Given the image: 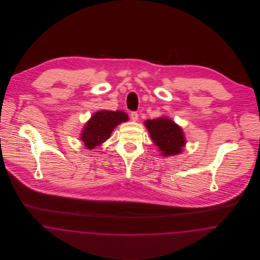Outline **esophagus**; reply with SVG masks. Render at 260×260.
<instances>
[{
	"instance_id": "1",
	"label": "esophagus",
	"mask_w": 260,
	"mask_h": 260,
	"mask_svg": "<svg viewBox=\"0 0 260 260\" xmlns=\"http://www.w3.org/2000/svg\"><path fill=\"white\" fill-rule=\"evenodd\" d=\"M131 119H132L134 122H136V121L138 120V114H137L136 112H132V113H131Z\"/></svg>"
}]
</instances>
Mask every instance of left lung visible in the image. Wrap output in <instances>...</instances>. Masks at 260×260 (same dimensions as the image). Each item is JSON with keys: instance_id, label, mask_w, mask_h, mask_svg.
I'll return each mask as SVG.
<instances>
[{"instance_id": "obj_1", "label": "left lung", "mask_w": 260, "mask_h": 260, "mask_svg": "<svg viewBox=\"0 0 260 260\" xmlns=\"http://www.w3.org/2000/svg\"><path fill=\"white\" fill-rule=\"evenodd\" d=\"M144 124L164 157L178 155L182 152L186 143L183 131L171 119L161 117L147 120Z\"/></svg>"}]
</instances>
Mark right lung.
Instances as JSON below:
<instances>
[{
    "label": "right lung",
    "mask_w": 260,
    "mask_h": 260,
    "mask_svg": "<svg viewBox=\"0 0 260 260\" xmlns=\"http://www.w3.org/2000/svg\"><path fill=\"white\" fill-rule=\"evenodd\" d=\"M128 116L123 111L101 110L94 113L81 134V140L87 149L95 148L105 142L118 124L126 122Z\"/></svg>",
    "instance_id": "add662e5"
}]
</instances>
